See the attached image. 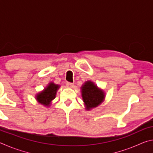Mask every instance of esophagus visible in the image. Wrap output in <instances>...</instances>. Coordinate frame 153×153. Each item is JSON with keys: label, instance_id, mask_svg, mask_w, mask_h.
Segmentation results:
<instances>
[{"label": "esophagus", "instance_id": "34e87169", "mask_svg": "<svg viewBox=\"0 0 153 153\" xmlns=\"http://www.w3.org/2000/svg\"><path fill=\"white\" fill-rule=\"evenodd\" d=\"M66 85H67V86L68 87V88H73L74 86L73 84H71V83H69V82H67V84H66Z\"/></svg>", "mask_w": 153, "mask_h": 153}]
</instances>
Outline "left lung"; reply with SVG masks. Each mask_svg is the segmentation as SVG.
<instances>
[{
	"label": "left lung",
	"instance_id": "obj_1",
	"mask_svg": "<svg viewBox=\"0 0 153 153\" xmlns=\"http://www.w3.org/2000/svg\"><path fill=\"white\" fill-rule=\"evenodd\" d=\"M82 100L85 108L90 111L97 107L104 101L105 93L102 89L98 88L92 81H86L81 87Z\"/></svg>",
	"mask_w": 153,
	"mask_h": 153
}]
</instances>
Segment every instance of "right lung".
<instances>
[{
    "instance_id": "obj_1",
    "label": "right lung",
    "mask_w": 153,
    "mask_h": 153,
    "mask_svg": "<svg viewBox=\"0 0 153 153\" xmlns=\"http://www.w3.org/2000/svg\"><path fill=\"white\" fill-rule=\"evenodd\" d=\"M59 88V85L55 84L53 82H50L42 91L36 95V101L46 107H49L51 105L52 100L55 98L56 92Z\"/></svg>"
}]
</instances>
